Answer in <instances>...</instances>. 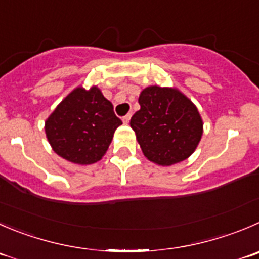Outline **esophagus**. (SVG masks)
Masks as SVG:
<instances>
[{
	"mask_svg": "<svg viewBox=\"0 0 259 259\" xmlns=\"http://www.w3.org/2000/svg\"><path fill=\"white\" fill-rule=\"evenodd\" d=\"M130 119H131V114H127L122 118V120L124 124H128V123H130Z\"/></svg>",
	"mask_w": 259,
	"mask_h": 259,
	"instance_id": "esophagus-1",
	"label": "esophagus"
}]
</instances>
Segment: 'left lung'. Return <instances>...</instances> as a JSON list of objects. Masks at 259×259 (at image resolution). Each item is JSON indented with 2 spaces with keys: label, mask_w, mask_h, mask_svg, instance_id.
Masks as SVG:
<instances>
[{
  "label": "left lung",
  "mask_w": 259,
  "mask_h": 259,
  "mask_svg": "<svg viewBox=\"0 0 259 259\" xmlns=\"http://www.w3.org/2000/svg\"><path fill=\"white\" fill-rule=\"evenodd\" d=\"M139 103L141 108L130 124L150 161L169 166L193 154L203 122L186 95L177 89L149 86L141 91Z\"/></svg>",
  "instance_id": "8db88e82"
}]
</instances>
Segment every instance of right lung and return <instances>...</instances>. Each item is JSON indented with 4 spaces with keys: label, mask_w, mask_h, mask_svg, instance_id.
Returning <instances> with one entry per match:
<instances>
[{
    "label": "right lung",
    "mask_w": 259,
    "mask_h": 259,
    "mask_svg": "<svg viewBox=\"0 0 259 259\" xmlns=\"http://www.w3.org/2000/svg\"><path fill=\"white\" fill-rule=\"evenodd\" d=\"M122 120L102 91L76 88L46 120V135L52 149L73 164L99 161L107 152Z\"/></svg>",
    "instance_id": "obj_1"
}]
</instances>
